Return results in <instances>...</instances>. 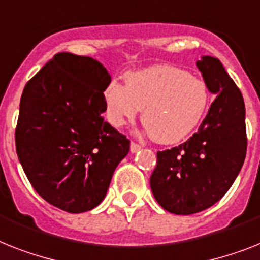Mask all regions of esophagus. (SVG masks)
Returning <instances> with one entry per match:
<instances>
[{"label":"esophagus","instance_id":"esophagus-1","mask_svg":"<svg viewBox=\"0 0 260 260\" xmlns=\"http://www.w3.org/2000/svg\"><path fill=\"white\" fill-rule=\"evenodd\" d=\"M141 150V145L137 142H132L130 143V151L132 153H137V151H139Z\"/></svg>","mask_w":260,"mask_h":260}]
</instances>
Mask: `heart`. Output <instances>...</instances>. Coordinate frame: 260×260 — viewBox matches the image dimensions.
I'll use <instances>...</instances> for the list:
<instances>
[{"instance_id":"obj_1","label":"heart","mask_w":260,"mask_h":260,"mask_svg":"<svg viewBox=\"0 0 260 260\" xmlns=\"http://www.w3.org/2000/svg\"><path fill=\"white\" fill-rule=\"evenodd\" d=\"M126 86L111 82L104 93L107 119L123 126L142 110V123L153 141L177 143L197 128L207 113L210 91L205 81L170 65L126 74Z\"/></svg>"}]
</instances>
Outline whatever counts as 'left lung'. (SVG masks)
I'll use <instances>...</instances> for the list:
<instances>
[{
    "label": "left lung",
    "mask_w": 260,
    "mask_h": 260,
    "mask_svg": "<svg viewBox=\"0 0 260 260\" xmlns=\"http://www.w3.org/2000/svg\"><path fill=\"white\" fill-rule=\"evenodd\" d=\"M197 66L215 100L190 139L156 153L150 177L156 202L178 215L203 211L222 199L241 171L247 150L241 90L219 59L206 55Z\"/></svg>",
    "instance_id": "obj_1"
}]
</instances>
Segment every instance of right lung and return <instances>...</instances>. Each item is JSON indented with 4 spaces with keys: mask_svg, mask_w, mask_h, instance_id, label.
Instances as JSON below:
<instances>
[{
    "mask_svg": "<svg viewBox=\"0 0 260 260\" xmlns=\"http://www.w3.org/2000/svg\"><path fill=\"white\" fill-rule=\"evenodd\" d=\"M110 82L93 58L58 53L23 89L17 155L38 195L63 211L100 205L130 150L126 135L102 117Z\"/></svg>",
    "mask_w": 260,
    "mask_h": 260,
    "instance_id": "obj_1",
    "label": "right lung"
}]
</instances>
